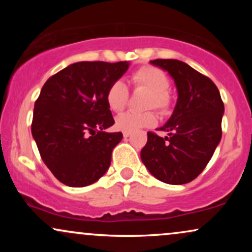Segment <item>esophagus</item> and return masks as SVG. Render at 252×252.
I'll use <instances>...</instances> for the list:
<instances>
[{
  "instance_id": "obj_1",
  "label": "esophagus",
  "mask_w": 252,
  "mask_h": 252,
  "mask_svg": "<svg viewBox=\"0 0 252 252\" xmlns=\"http://www.w3.org/2000/svg\"><path fill=\"white\" fill-rule=\"evenodd\" d=\"M130 135H131V134H130V132H126V131H123V137L124 138H128L129 137V136Z\"/></svg>"
}]
</instances>
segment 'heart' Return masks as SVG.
<instances>
[{"instance_id": "obj_1", "label": "heart", "mask_w": 252, "mask_h": 252, "mask_svg": "<svg viewBox=\"0 0 252 252\" xmlns=\"http://www.w3.org/2000/svg\"><path fill=\"white\" fill-rule=\"evenodd\" d=\"M131 80L136 88L149 90L147 106L158 108L161 111H167L170 106V96L167 91L169 88V79L163 71L154 66H142L135 71ZM129 100V90L122 80L112 83L106 92V103L112 111H122ZM158 122V116L154 111H126L118 115L115 120V126L121 131L134 132L142 128H149Z\"/></svg>"}]
</instances>
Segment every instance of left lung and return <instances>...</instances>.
Listing matches in <instances>:
<instances>
[{
	"label": "left lung",
	"instance_id": "left-lung-1",
	"mask_svg": "<svg viewBox=\"0 0 252 252\" xmlns=\"http://www.w3.org/2000/svg\"><path fill=\"white\" fill-rule=\"evenodd\" d=\"M150 63L173 78L178 100L172 116L158 128L168 136L148 132L141 160L158 180L187 184L204 170L220 142L224 104L215 83L186 63L156 59Z\"/></svg>",
	"mask_w": 252,
	"mask_h": 252
}]
</instances>
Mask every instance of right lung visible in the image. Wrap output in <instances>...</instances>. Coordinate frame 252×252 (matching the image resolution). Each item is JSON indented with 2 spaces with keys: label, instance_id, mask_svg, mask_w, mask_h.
Here are the masks:
<instances>
[{
  "label": "right lung",
  "instance_id": "right-lung-1",
  "mask_svg": "<svg viewBox=\"0 0 252 252\" xmlns=\"http://www.w3.org/2000/svg\"><path fill=\"white\" fill-rule=\"evenodd\" d=\"M128 68V62L74 63L42 86L32 135L43 162L66 186H88L109 169L123 135L105 131L115 123L106 92Z\"/></svg>",
  "mask_w": 252,
  "mask_h": 252
}]
</instances>
